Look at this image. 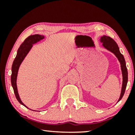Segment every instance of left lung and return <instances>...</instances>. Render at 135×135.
<instances>
[{"mask_svg":"<svg viewBox=\"0 0 135 135\" xmlns=\"http://www.w3.org/2000/svg\"><path fill=\"white\" fill-rule=\"evenodd\" d=\"M100 41L103 43V47H104L105 49L108 50L109 51L113 53L115 55V56L118 58L119 62H120L122 73L123 76V83L122 87L120 97L119 100H118V102H119L120 100H121L123 95H124L125 89H126L127 87V82H128V71H127V69L126 62H125V58L124 57H123V55L121 54V53L120 52L119 48L118 47L117 43H116L111 37L104 36L101 37L100 38Z\"/></svg>","mask_w":135,"mask_h":135,"instance_id":"1","label":"left lung"}]
</instances>
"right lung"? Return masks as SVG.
Listing matches in <instances>:
<instances>
[{
  "label": "right lung",
  "mask_w": 135,
  "mask_h": 135,
  "mask_svg": "<svg viewBox=\"0 0 135 135\" xmlns=\"http://www.w3.org/2000/svg\"><path fill=\"white\" fill-rule=\"evenodd\" d=\"M44 38V36L35 34L31 35V36H29L28 37L26 38L25 41L21 44V45H20V48L18 49L17 55H16V58H15L12 64V75H11V83H12V87L13 88L15 95V97L18 101V102L25 107H26V105L22 103L21 99L20 98L17 90V86H16V78H17L18 71V69H19L20 64H21L22 61L25 59L31 48H32L33 44L37 43V42L40 41V40L43 39ZM26 108H28L27 107H26Z\"/></svg>",
  "instance_id": "1"
}]
</instances>
